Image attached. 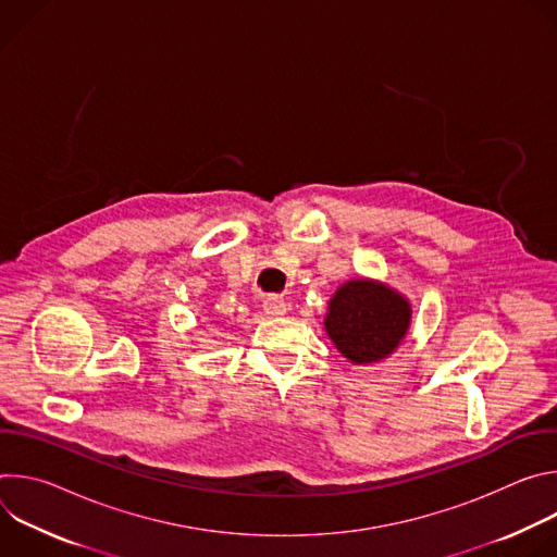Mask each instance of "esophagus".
<instances>
[{"label": "esophagus", "instance_id": "esophagus-1", "mask_svg": "<svg viewBox=\"0 0 557 557\" xmlns=\"http://www.w3.org/2000/svg\"><path fill=\"white\" fill-rule=\"evenodd\" d=\"M262 308H264V312L267 314H273V317H280V314H286V310H288V304L282 299V297H275V295H269L267 299H264V304H262Z\"/></svg>", "mask_w": 557, "mask_h": 557}]
</instances>
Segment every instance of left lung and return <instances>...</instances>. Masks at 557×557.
I'll return each instance as SVG.
<instances>
[{"label": "left lung", "instance_id": "left-lung-1", "mask_svg": "<svg viewBox=\"0 0 557 557\" xmlns=\"http://www.w3.org/2000/svg\"><path fill=\"white\" fill-rule=\"evenodd\" d=\"M412 322L410 301L374 280H350L329 301L324 329L352 363L368 366L389 357Z\"/></svg>", "mask_w": 557, "mask_h": 557}]
</instances>
